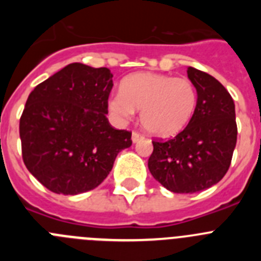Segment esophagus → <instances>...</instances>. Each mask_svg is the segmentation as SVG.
Masks as SVG:
<instances>
[{"label": "esophagus", "instance_id": "esophagus-1", "mask_svg": "<svg viewBox=\"0 0 261 261\" xmlns=\"http://www.w3.org/2000/svg\"><path fill=\"white\" fill-rule=\"evenodd\" d=\"M141 140H144V136L140 135L138 132H133L132 133V141L133 144H137V142H140Z\"/></svg>", "mask_w": 261, "mask_h": 261}]
</instances>
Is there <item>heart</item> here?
Segmentation results:
<instances>
[{
	"instance_id": "b5f03b06",
	"label": "heart",
	"mask_w": 261,
	"mask_h": 261,
	"mask_svg": "<svg viewBox=\"0 0 261 261\" xmlns=\"http://www.w3.org/2000/svg\"><path fill=\"white\" fill-rule=\"evenodd\" d=\"M110 114L119 123H126L141 111L142 126L156 137L180 133L195 115L197 90L188 78L141 71L129 75L121 91L108 98Z\"/></svg>"
}]
</instances>
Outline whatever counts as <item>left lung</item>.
I'll use <instances>...</instances> for the list:
<instances>
[{
	"instance_id": "obj_1",
	"label": "left lung",
	"mask_w": 261,
	"mask_h": 261,
	"mask_svg": "<svg viewBox=\"0 0 261 261\" xmlns=\"http://www.w3.org/2000/svg\"><path fill=\"white\" fill-rule=\"evenodd\" d=\"M197 90V107L190 124L175 138L153 141L147 167L156 181L174 193L211 188L225 176L237 145L235 105L214 77L187 69Z\"/></svg>"
}]
</instances>
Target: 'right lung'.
Returning <instances> with one entry per match:
<instances>
[{
  "label": "right lung",
  "instance_id": "obj_1",
  "mask_svg": "<svg viewBox=\"0 0 261 261\" xmlns=\"http://www.w3.org/2000/svg\"><path fill=\"white\" fill-rule=\"evenodd\" d=\"M112 77L107 68L73 62L27 98L19 121L23 162L52 192L94 190L132 145V133L112 128L106 117Z\"/></svg>",
  "mask_w": 261,
  "mask_h": 261
}]
</instances>
